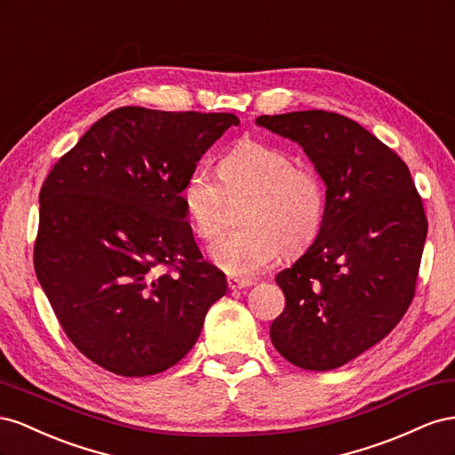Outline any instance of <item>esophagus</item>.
Returning a JSON list of instances; mask_svg holds the SVG:
<instances>
[{
    "label": "esophagus",
    "mask_w": 455,
    "mask_h": 455,
    "mask_svg": "<svg viewBox=\"0 0 455 455\" xmlns=\"http://www.w3.org/2000/svg\"><path fill=\"white\" fill-rule=\"evenodd\" d=\"M228 283V290H243V288H250L253 283L251 280H243V278H235V276H228L227 278Z\"/></svg>",
    "instance_id": "1"
}]
</instances>
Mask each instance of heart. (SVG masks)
Returning a JSON list of instances; mask_svg holds the SVG:
<instances>
[{
    "label": "heart",
    "mask_w": 455,
    "mask_h": 455,
    "mask_svg": "<svg viewBox=\"0 0 455 455\" xmlns=\"http://www.w3.org/2000/svg\"><path fill=\"white\" fill-rule=\"evenodd\" d=\"M220 181L194 170L180 190L185 213L202 238L223 227L228 202L245 200L243 228L220 235L210 245L212 261L232 276H253L275 265L282 251L297 255L313 243L326 215V188L308 164L265 140L242 139L217 164Z\"/></svg>",
    "instance_id": "heart-1"
}]
</instances>
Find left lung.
Masks as SVG:
<instances>
[{"mask_svg": "<svg viewBox=\"0 0 455 455\" xmlns=\"http://www.w3.org/2000/svg\"><path fill=\"white\" fill-rule=\"evenodd\" d=\"M297 140L326 183L315 243L278 272L270 339L297 368L335 370L395 330L415 295L427 215L408 165L360 124L326 110L259 116Z\"/></svg>", "mask_w": 455, "mask_h": 455, "instance_id": "obj_1", "label": "left lung"}]
</instances>
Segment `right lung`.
<instances>
[{"label":"right lung","mask_w":455,"mask_h":455,"mask_svg":"<svg viewBox=\"0 0 455 455\" xmlns=\"http://www.w3.org/2000/svg\"><path fill=\"white\" fill-rule=\"evenodd\" d=\"M227 112H108L40 190L34 268L64 333L116 375L175 366L198 341L225 275L185 219L187 177L230 125Z\"/></svg>","instance_id":"obj_1"}]
</instances>
